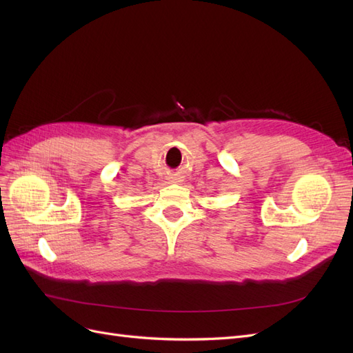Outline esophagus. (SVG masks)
I'll use <instances>...</instances> for the list:
<instances>
[{
    "label": "esophagus",
    "mask_w": 353,
    "mask_h": 353,
    "mask_svg": "<svg viewBox=\"0 0 353 353\" xmlns=\"http://www.w3.org/2000/svg\"><path fill=\"white\" fill-rule=\"evenodd\" d=\"M174 183H179V181H178V179H174Z\"/></svg>",
    "instance_id": "obj_1"
}]
</instances>
